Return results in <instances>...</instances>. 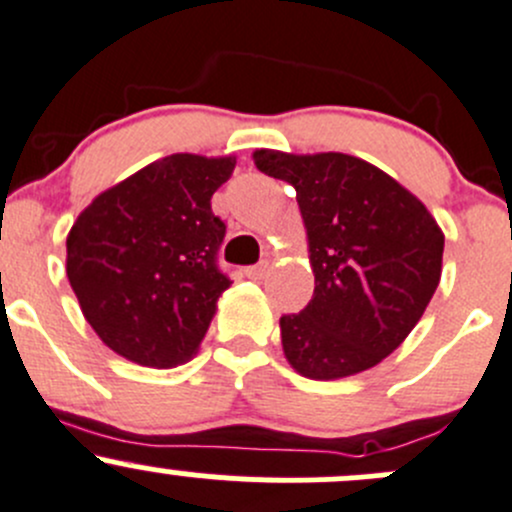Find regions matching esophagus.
<instances>
[{"instance_id":"obj_1","label":"esophagus","mask_w":512,"mask_h":512,"mask_svg":"<svg viewBox=\"0 0 512 512\" xmlns=\"http://www.w3.org/2000/svg\"><path fill=\"white\" fill-rule=\"evenodd\" d=\"M266 273H268V261L258 263V266H251V268H246V276H249V278H254V281H261V278L266 276Z\"/></svg>"}]
</instances>
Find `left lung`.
I'll use <instances>...</instances> for the list:
<instances>
[{"label": "left lung", "instance_id": "left-lung-1", "mask_svg": "<svg viewBox=\"0 0 512 512\" xmlns=\"http://www.w3.org/2000/svg\"><path fill=\"white\" fill-rule=\"evenodd\" d=\"M293 184L315 276L310 303L281 318L283 355L308 379L352 377L392 355L441 281L444 231L407 187L360 157L256 150Z\"/></svg>", "mask_w": 512, "mask_h": 512}]
</instances>
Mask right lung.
<instances>
[{"mask_svg": "<svg viewBox=\"0 0 512 512\" xmlns=\"http://www.w3.org/2000/svg\"><path fill=\"white\" fill-rule=\"evenodd\" d=\"M234 167V155H167L73 221L66 276L83 318L125 360L170 370L197 355L231 286L217 266L226 226L212 194Z\"/></svg>", "mask_w": 512, "mask_h": 512, "instance_id": "1", "label": "right lung"}]
</instances>
